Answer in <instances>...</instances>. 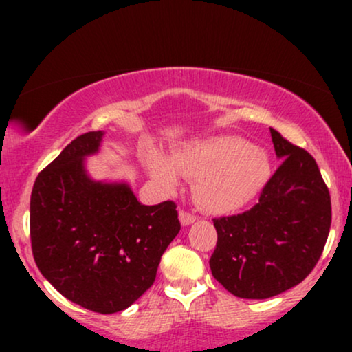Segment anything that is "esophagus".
<instances>
[{"mask_svg": "<svg viewBox=\"0 0 352 352\" xmlns=\"http://www.w3.org/2000/svg\"><path fill=\"white\" fill-rule=\"evenodd\" d=\"M179 217H180V223L184 225V227H188V225H192L193 221L197 220V217H195V215H192V213L185 212V210H180Z\"/></svg>", "mask_w": 352, "mask_h": 352, "instance_id": "1", "label": "esophagus"}]
</instances>
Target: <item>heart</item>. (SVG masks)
Listing matches in <instances>:
<instances>
[{"label": "heart", "mask_w": 352, "mask_h": 352, "mask_svg": "<svg viewBox=\"0 0 352 352\" xmlns=\"http://www.w3.org/2000/svg\"><path fill=\"white\" fill-rule=\"evenodd\" d=\"M172 164L173 167L160 157H152L148 168L153 179L165 188H173L179 182L176 170L188 179H199L197 200L212 213H232L245 207L272 175L268 155L233 135L190 144L173 153Z\"/></svg>", "instance_id": "1"}]
</instances>
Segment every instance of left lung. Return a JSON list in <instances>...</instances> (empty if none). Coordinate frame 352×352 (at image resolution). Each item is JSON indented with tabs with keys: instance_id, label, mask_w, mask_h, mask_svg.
I'll return each instance as SVG.
<instances>
[{
	"instance_id": "1",
	"label": "left lung",
	"mask_w": 352,
	"mask_h": 352,
	"mask_svg": "<svg viewBox=\"0 0 352 352\" xmlns=\"http://www.w3.org/2000/svg\"><path fill=\"white\" fill-rule=\"evenodd\" d=\"M272 131L281 165L260 200L232 217L213 218V278L246 300H266L300 285L313 272L331 227V197L316 160Z\"/></svg>"
}]
</instances>
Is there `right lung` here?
Returning a JSON list of instances; mask_svg holds the SVG:
<instances>
[{"mask_svg": "<svg viewBox=\"0 0 352 352\" xmlns=\"http://www.w3.org/2000/svg\"><path fill=\"white\" fill-rule=\"evenodd\" d=\"M102 135L92 131L76 137L39 172L30 233L39 272L63 296L112 314L153 285L180 221L172 200L147 207L127 184L89 179L84 159L99 151Z\"/></svg>", "mask_w": 352, "mask_h": 352, "instance_id": "right-lung-1", "label": "right lung"}]
</instances>
